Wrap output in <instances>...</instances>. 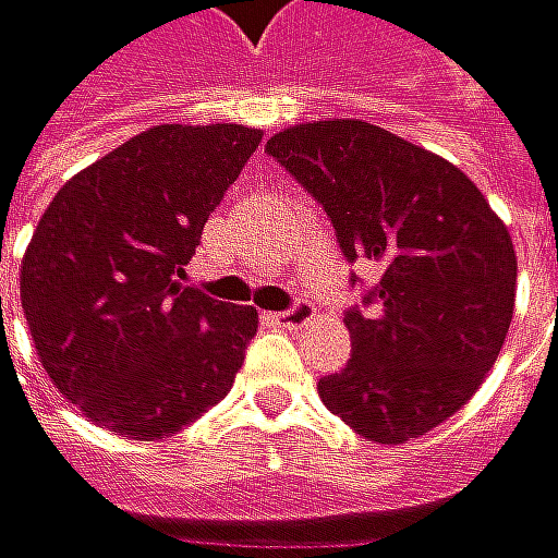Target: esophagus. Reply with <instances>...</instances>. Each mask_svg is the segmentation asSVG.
<instances>
[{
  "label": "esophagus",
  "mask_w": 558,
  "mask_h": 558,
  "mask_svg": "<svg viewBox=\"0 0 558 558\" xmlns=\"http://www.w3.org/2000/svg\"><path fill=\"white\" fill-rule=\"evenodd\" d=\"M272 320L279 324V327H286V330H299L304 324H311L314 320V304L311 301H292L286 311H279V314H272Z\"/></svg>",
  "instance_id": "obj_1"
}]
</instances>
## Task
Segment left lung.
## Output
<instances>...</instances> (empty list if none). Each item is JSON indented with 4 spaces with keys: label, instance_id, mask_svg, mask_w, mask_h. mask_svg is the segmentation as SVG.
<instances>
[{
    "label": "left lung",
    "instance_id": "obj_1",
    "mask_svg": "<svg viewBox=\"0 0 558 558\" xmlns=\"http://www.w3.org/2000/svg\"><path fill=\"white\" fill-rule=\"evenodd\" d=\"M266 155L324 206L342 257L380 269L345 311L352 359L317 380L324 407L380 445L454 416L514 314V244L486 196L451 161L362 120L282 130Z\"/></svg>",
    "mask_w": 558,
    "mask_h": 558
}]
</instances>
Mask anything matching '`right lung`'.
Returning <instances> with one entry per match:
<instances>
[{"label": "right lung", "instance_id": "add662e5", "mask_svg": "<svg viewBox=\"0 0 558 558\" xmlns=\"http://www.w3.org/2000/svg\"><path fill=\"white\" fill-rule=\"evenodd\" d=\"M263 133L151 126L78 171L21 259V307L47 375L104 428L155 441L231 390L257 311L180 286Z\"/></svg>", "mask_w": 558, "mask_h": 558}]
</instances>
